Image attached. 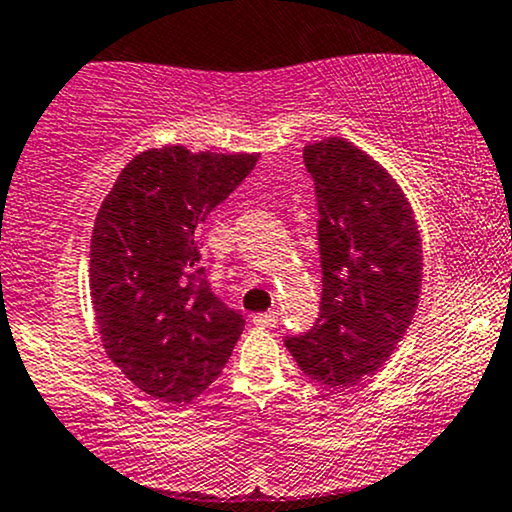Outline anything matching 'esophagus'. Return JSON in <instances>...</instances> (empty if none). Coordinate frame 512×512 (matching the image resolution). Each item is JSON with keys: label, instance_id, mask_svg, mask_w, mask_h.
<instances>
[{"label": "esophagus", "instance_id": "obj_1", "mask_svg": "<svg viewBox=\"0 0 512 512\" xmlns=\"http://www.w3.org/2000/svg\"><path fill=\"white\" fill-rule=\"evenodd\" d=\"M278 317H280L278 309H271V312H266V314H258L254 321H256V324H261V326H275V324H278Z\"/></svg>", "mask_w": 512, "mask_h": 512}]
</instances>
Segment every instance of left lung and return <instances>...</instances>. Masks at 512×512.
Listing matches in <instances>:
<instances>
[{
    "label": "left lung",
    "instance_id": "8db88e82",
    "mask_svg": "<svg viewBox=\"0 0 512 512\" xmlns=\"http://www.w3.org/2000/svg\"><path fill=\"white\" fill-rule=\"evenodd\" d=\"M317 193L319 319L285 336L304 375L348 389L387 363L421 295V239L404 193L341 137L304 147Z\"/></svg>",
    "mask_w": 512,
    "mask_h": 512
}]
</instances>
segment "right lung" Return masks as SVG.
Segmentation results:
<instances>
[{"instance_id":"right-lung-1","label":"right lung","mask_w":512,"mask_h":512,"mask_svg":"<svg viewBox=\"0 0 512 512\" xmlns=\"http://www.w3.org/2000/svg\"><path fill=\"white\" fill-rule=\"evenodd\" d=\"M258 154L149 149L120 171L91 234V300L108 358L142 392L191 401L244 331L200 266L203 222Z\"/></svg>"}]
</instances>
